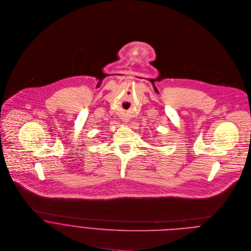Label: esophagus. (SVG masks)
Instances as JSON below:
<instances>
[{
	"instance_id": "34e87169",
	"label": "esophagus",
	"mask_w": 251,
	"mask_h": 251,
	"mask_svg": "<svg viewBox=\"0 0 251 251\" xmlns=\"http://www.w3.org/2000/svg\"><path fill=\"white\" fill-rule=\"evenodd\" d=\"M123 122H125V123H127V122H128V120H127L126 118H123Z\"/></svg>"
}]
</instances>
